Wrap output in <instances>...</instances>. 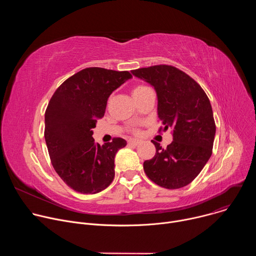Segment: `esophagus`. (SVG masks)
<instances>
[{"label": "esophagus", "instance_id": "34e87169", "mask_svg": "<svg viewBox=\"0 0 256 256\" xmlns=\"http://www.w3.org/2000/svg\"><path fill=\"white\" fill-rule=\"evenodd\" d=\"M128 144H134V146H138V144H140V140H136V138H130V140H128Z\"/></svg>", "mask_w": 256, "mask_h": 256}]
</instances>
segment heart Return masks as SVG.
Masks as SVG:
<instances>
[{
	"mask_svg": "<svg viewBox=\"0 0 256 256\" xmlns=\"http://www.w3.org/2000/svg\"><path fill=\"white\" fill-rule=\"evenodd\" d=\"M146 89H148V87H146V86H142V85L134 87V88L132 89V96H134V95H138V94L142 93V91H144Z\"/></svg>",
	"mask_w": 256,
	"mask_h": 256,
	"instance_id": "b5f03b06",
	"label": "heart"
}]
</instances>
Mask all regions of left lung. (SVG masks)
Instances as JSON below:
<instances>
[{
  "label": "left lung",
  "instance_id": "left-lung-1",
  "mask_svg": "<svg viewBox=\"0 0 256 256\" xmlns=\"http://www.w3.org/2000/svg\"><path fill=\"white\" fill-rule=\"evenodd\" d=\"M132 72L154 87L163 130L171 128L173 136L166 149L152 140L156 154L144 162V173L164 188H184L200 174L212 155L216 124L210 102L202 88L175 66L159 64Z\"/></svg>",
  "mask_w": 256,
  "mask_h": 256
}]
</instances>
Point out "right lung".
I'll list each match as a JSON object with an SVG mask.
<instances>
[{
    "instance_id": "add662e5",
    "label": "right lung",
    "mask_w": 256,
    "mask_h": 256,
    "mask_svg": "<svg viewBox=\"0 0 256 256\" xmlns=\"http://www.w3.org/2000/svg\"><path fill=\"white\" fill-rule=\"evenodd\" d=\"M132 76L128 70L87 68L66 79L46 110L44 138L52 164L64 184L81 194H97L114 178V157L126 146L114 138L100 146L92 138L108 97Z\"/></svg>"
}]
</instances>
